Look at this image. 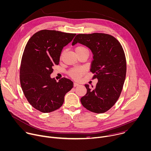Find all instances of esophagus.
Returning <instances> with one entry per match:
<instances>
[{
  "instance_id": "esophagus-1",
  "label": "esophagus",
  "mask_w": 151,
  "mask_h": 151,
  "mask_svg": "<svg viewBox=\"0 0 151 151\" xmlns=\"http://www.w3.org/2000/svg\"><path fill=\"white\" fill-rule=\"evenodd\" d=\"M79 84L78 83H76V82H74V83H73V86H74L75 87L78 86H79Z\"/></svg>"
}]
</instances>
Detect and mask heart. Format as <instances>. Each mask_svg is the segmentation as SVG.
I'll return each instance as SVG.
<instances>
[{
    "mask_svg": "<svg viewBox=\"0 0 151 151\" xmlns=\"http://www.w3.org/2000/svg\"><path fill=\"white\" fill-rule=\"evenodd\" d=\"M82 51H88L86 48L83 46H78L75 48V52H82ZM83 70L82 68H74L69 70V75L73 78L77 79L79 78L83 73Z\"/></svg>",
    "mask_w": 151,
    "mask_h": 151,
    "instance_id": "heart-1",
    "label": "heart"
}]
</instances>
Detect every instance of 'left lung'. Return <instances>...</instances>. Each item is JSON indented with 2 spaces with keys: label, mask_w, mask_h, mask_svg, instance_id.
Returning a JSON list of instances; mask_svg holds the SVG:
<instances>
[{
  "label": "left lung",
  "mask_w": 151,
  "mask_h": 151,
  "mask_svg": "<svg viewBox=\"0 0 151 151\" xmlns=\"http://www.w3.org/2000/svg\"><path fill=\"white\" fill-rule=\"evenodd\" d=\"M77 43L91 50V71L98 79L93 89L85 85L87 92L81 98V103L92 112L105 113L117 101L125 81L126 60L122 46L114 37L103 33L78 34L72 44Z\"/></svg>",
  "instance_id": "left-lung-1"
}]
</instances>
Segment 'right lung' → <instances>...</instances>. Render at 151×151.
Listing matches in <instances>:
<instances>
[{"label": "right lung", "instance_id": "1", "mask_svg": "<svg viewBox=\"0 0 151 151\" xmlns=\"http://www.w3.org/2000/svg\"><path fill=\"white\" fill-rule=\"evenodd\" d=\"M76 34L44 29L28 40L23 53L20 82L29 103L42 113L59 109L66 93L73 86L69 79L57 82L50 75L53 66L59 63L63 47L70 42Z\"/></svg>", "mask_w": 151, "mask_h": 151}]
</instances>
